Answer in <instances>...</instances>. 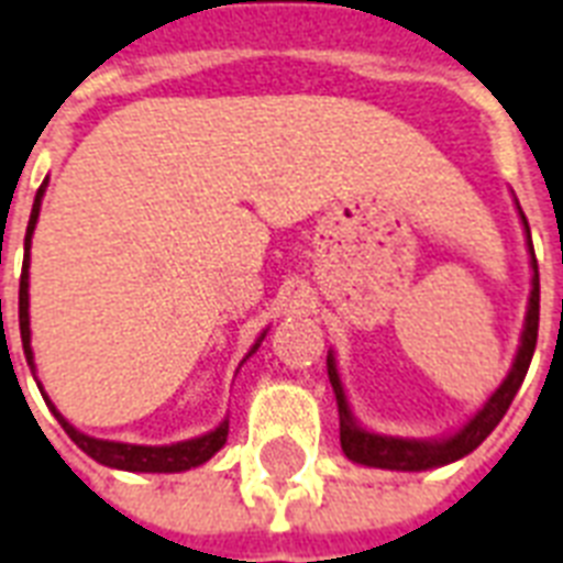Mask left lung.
<instances>
[{
	"label": "left lung",
	"mask_w": 563,
	"mask_h": 563,
	"mask_svg": "<svg viewBox=\"0 0 563 563\" xmlns=\"http://www.w3.org/2000/svg\"><path fill=\"white\" fill-rule=\"evenodd\" d=\"M520 209V203H517ZM522 227H526V242H529L531 253V295H529V312H526V328H522L520 349H517V357H514V366H510L508 377L501 380L499 389L493 393L478 413L472 416L470 422L463 424L461 431L445 440H410V437H389V434H375V431H366L360 428V422L354 419L349 407V398H345V389H342V380H339L336 360H333V351L328 354V377L333 393H336L339 405V443H342V452L345 457L354 463H363V466H375V470H396V472H422L434 470V466H445V463H454L466 457L470 452H475L478 445L490 437V431L501 422V416L508 413L510 401L517 396V389L522 386V377L529 372V363L534 357V345H538V321H540V274H538V260H534V247H531V230L526 214L520 209Z\"/></svg>",
	"instance_id": "obj_1"
}]
</instances>
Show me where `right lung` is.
I'll use <instances>...</instances> for the list:
<instances>
[{
    "label": "right lung",
    "instance_id": "right-lung-1",
    "mask_svg": "<svg viewBox=\"0 0 563 563\" xmlns=\"http://www.w3.org/2000/svg\"><path fill=\"white\" fill-rule=\"evenodd\" d=\"M43 191H46V179L43 186L37 188L32 206V218H29V227H25V256H23V274H20V339H23V351L29 366H34L32 357V330H29V251H32V233L34 224H37V214H41V200ZM265 339V333L256 339V345L251 349V354L260 349V342ZM247 354V357H251ZM46 405L53 407V401L46 398ZM55 419L62 422V428L67 431L73 443L79 445L81 452L93 457L102 466H111V470H126V472H186L191 466H200L212 457L218 449H224L227 431H230V422H221L214 431L203 437H195V440H186V443L174 445H132V443H114V440H97V437H88L76 431L67 419H64L58 410L53 407Z\"/></svg>",
    "mask_w": 563,
    "mask_h": 563
}]
</instances>
